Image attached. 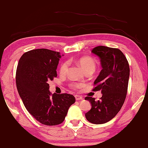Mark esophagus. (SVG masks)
<instances>
[{
  "label": "esophagus",
  "instance_id": "esophagus-1",
  "mask_svg": "<svg viewBox=\"0 0 148 148\" xmlns=\"http://www.w3.org/2000/svg\"><path fill=\"white\" fill-rule=\"evenodd\" d=\"M75 99H76V100H82L83 98L80 95H76L75 96Z\"/></svg>",
  "mask_w": 148,
  "mask_h": 148
}]
</instances>
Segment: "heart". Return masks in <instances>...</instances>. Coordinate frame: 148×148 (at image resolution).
I'll list each match as a JSON object with an SVG mask.
<instances>
[{
    "mask_svg": "<svg viewBox=\"0 0 148 148\" xmlns=\"http://www.w3.org/2000/svg\"><path fill=\"white\" fill-rule=\"evenodd\" d=\"M79 63L85 71L90 70V69H93V70L95 71V69L96 68L95 62H94V60L92 59V58L90 57H82L81 58H80L79 60ZM68 66L69 62H68V61H66V62H63L60 68V74H66L67 71H68ZM69 88L73 89V90H77L84 87L85 84L84 82H71L69 84Z\"/></svg>",
    "mask_w": 148,
    "mask_h": 148,
    "instance_id": "obj_1",
    "label": "heart"
}]
</instances>
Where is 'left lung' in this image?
<instances>
[{
	"label": "left lung",
	"mask_w": 148,
	"mask_h": 148,
	"mask_svg": "<svg viewBox=\"0 0 148 148\" xmlns=\"http://www.w3.org/2000/svg\"><path fill=\"white\" fill-rule=\"evenodd\" d=\"M91 53L100 59L102 69L95 80L93 91L101 90L102 96L98 101L86 97L91 109L85 114L88 121L95 124L106 123L116 116L126 99L130 66L126 57L118 48L99 46Z\"/></svg>",
	"instance_id": "8db88e82"
}]
</instances>
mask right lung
<instances>
[{
  "label": "right lung",
  "instance_id": "right-lung-1",
  "mask_svg": "<svg viewBox=\"0 0 148 148\" xmlns=\"http://www.w3.org/2000/svg\"><path fill=\"white\" fill-rule=\"evenodd\" d=\"M59 52L48 49L30 50L22 55L16 71V85L26 110L47 126L64 121L69 108L75 102L73 95L52 94L48 81L57 77Z\"/></svg>",
  "mask_w": 148,
  "mask_h": 148
}]
</instances>
